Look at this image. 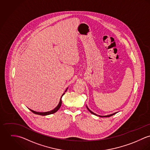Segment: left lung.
Returning <instances> with one entry per match:
<instances>
[{"instance_id":"1","label":"left lung","mask_w":150,"mask_h":150,"mask_svg":"<svg viewBox=\"0 0 150 150\" xmlns=\"http://www.w3.org/2000/svg\"><path fill=\"white\" fill-rule=\"evenodd\" d=\"M86 107H87V109L88 110V111L91 113H92L93 115H96V116H97L100 117H109L112 116H113V115H115L116 113H117V112H116V113H113V114H110V115H106V116H100V115H96V113H94V112H93L92 111H91L90 109H89V108L86 106Z\"/></svg>"}]
</instances>
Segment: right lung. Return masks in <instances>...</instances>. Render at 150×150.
I'll list each match as a JSON object with an SVG mask.
<instances>
[{"label":"right lung","mask_w":150,"mask_h":150,"mask_svg":"<svg viewBox=\"0 0 150 150\" xmlns=\"http://www.w3.org/2000/svg\"><path fill=\"white\" fill-rule=\"evenodd\" d=\"M67 89H68V87H67V89L66 90L65 92H66ZM65 92H64V93L63 94V95L62 96V97H61V98H60V102H59V104L57 105V106L54 109H53V110H50V111L46 112H38L34 111V110H32V109H29V108H28V109H29L30 111H32V112L33 113H34V114H36V115H41V116H47V115H51V114H53V113H56V112L59 109V108H60V106H61V105H62V97L63 96V95H64Z\"/></svg>","instance_id":"right-lung-1"}]
</instances>
